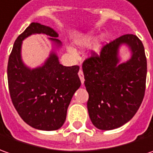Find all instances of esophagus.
I'll return each mask as SVG.
<instances>
[{"mask_svg":"<svg viewBox=\"0 0 153 153\" xmlns=\"http://www.w3.org/2000/svg\"><path fill=\"white\" fill-rule=\"evenodd\" d=\"M78 74H79V79H80V80H81V83L83 84V83L85 82V78H84V74H83V71H82L81 68L79 69Z\"/></svg>","mask_w":153,"mask_h":153,"instance_id":"1","label":"esophagus"}]
</instances>
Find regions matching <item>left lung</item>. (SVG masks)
Wrapping results in <instances>:
<instances>
[{
  "label": "left lung",
  "mask_w": 153,
  "mask_h": 153,
  "mask_svg": "<svg viewBox=\"0 0 153 153\" xmlns=\"http://www.w3.org/2000/svg\"><path fill=\"white\" fill-rule=\"evenodd\" d=\"M122 44L129 45L132 56L119 65L117 51ZM82 68L89 116L97 129H117L134 117L143 101L146 79L145 50L136 35L124 34L103 45L99 54L93 51Z\"/></svg>",
  "instance_id": "obj_1"
}]
</instances>
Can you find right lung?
Returning a JSON list of instances; mask_svg holds the SVG:
<instances>
[{"instance_id": "right-lung-1", "label": "right lung", "mask_w": 153, "mask_h": 153, "mask_svg": "<svg viewBox=\"0 0 153 153\" xmlns=\"http://www.w3.org/2000/svg\"><path fill=\"white\" fill-rule=\"evenodd\" d=\"M32 34H44L61 45L58 34L39 23H31L14 42L7 64L9 93L19 116L34 129L56 130L64 124L67 110L81 82L79 67L63 66L54 52L42 67L30 69L21 59L22 40Z\"/></svg>"}]
</instances>
